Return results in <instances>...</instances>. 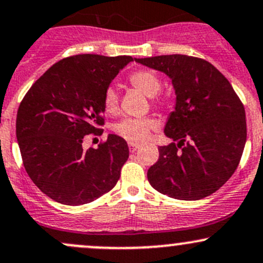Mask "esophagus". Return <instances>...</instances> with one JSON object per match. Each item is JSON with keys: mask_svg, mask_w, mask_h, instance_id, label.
<instances>
[{"mask_svg": "<svg viewBox=\"0 0 263 263\" xmlns=\"http://www.w3.org/2000/svg\"><path fill=\"white\" fill-rule=\"evenodd\" d=\"M128 147H129V151L135 152L138 148V147H140V145H138V143H135V142H129Z\"/></svg>", "mask_w": 263, "mask_h": 263, "instance_id": "obj_1", "label": "esophagus"}]
</instances>
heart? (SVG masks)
I'll list each match as a JSON object with an SVG mask.
<instances>
[{
    "label": "heart",
    "instance_id": "obj_1",
    "mask_svg": "<svg viewBox=\"0 0 263 263\" xmlns=\"http://www.w3.org/2000/svg\"><path fill=\"white\" fill-rule=\"evenodd\" d=\"M129 82L134 87L148 97H155L161 91V80L154 71L141 70L129 76ZM103 108L106 114L114 115L118 108V93L115 87H108L103 95ZM156 126L154 118H123L115 123L114 131L117 136L129 142H142L148 137L151 129Z\"/></svg>",
    "mask_w": 263,
    "mask_h": 263
}]
</instances>
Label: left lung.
<instances>
[{
	"instance_id": "left-lung-1",
	"label": "left lung",
	"mask_w": 263,
	"mask_h": 263,
	"mask_svg": "<svg viewBox=\"0 0 263 263\" xmlns=\"http://www.w3.org/2000/svg\"><path fill=\"white\" fill-rule=\"evenodd\" d=\"M172 81L176 103L164 135L176 141L158 148L147 171L162 195L196 201L216 192L237 168L246 145V114L229 80L215 66L186 54L136 59Z\"/></svg>"
}]
</instances>
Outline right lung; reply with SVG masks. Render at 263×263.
<instances>
[{
	"instance_id": "obj_1",
	"label": "right lung",
	"mask_w": 263,
	"mask_h": 263,
	"mask_svg": "<svg viewBox=\"0 0 263 263\" xmlns=\"http://www.w3.org/2000/svg\"><path fill=\"white\" fill-rule=\"evenodd\" d=\"M131 56L77 54L54 63L33 83L17 111L16 137L26 172L53 201L88 203L116 186L128 158L122 137L83 149L86 135H101L103 95Z\"/></svg>"
}]
</instances>
